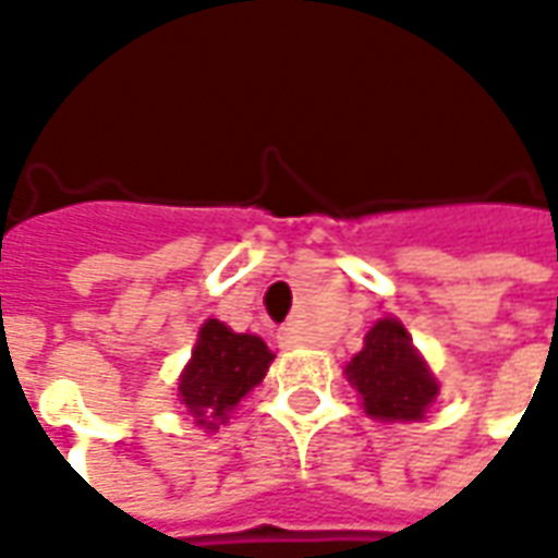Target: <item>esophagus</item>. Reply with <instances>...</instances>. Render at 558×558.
<instances>
[{"label": "esophagus", "instance_id": "esophagus-1", "mask_svg": "<svg viewBox=\"0 0 558 558\" xmlns=\"http://www.w3.org/2000/svg\"><path fill=\"white\" fill-rule=\"evenodd\" d=\"M287 338H290V331H287Z\"/></svg>", "mask_w": 558, "mask_h": 558}]
</instances>
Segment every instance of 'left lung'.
<instances>
[{
	"mask_svg": "<svg viewBox=\"0 0 558 558\" xmlns=\"http://www.w3.org/2000/svg\"><path fill=\"white\" fill-rule=\"evenodd\" d=\"M347 379L376 421H421L439 395V383L412 347L410 331L391 316L364 335L362 352L347 364Z\"/></svg>",
	"mask_w": 558,
	"mask_h": 558,
	"instance_id": "8db88e82",
	"label": "left lung"
}]
</instances>
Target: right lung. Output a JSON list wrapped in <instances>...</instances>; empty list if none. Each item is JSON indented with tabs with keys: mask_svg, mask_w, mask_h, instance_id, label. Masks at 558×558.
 Listing matches in <instances>:
<instances>
[{
	"mask_svg": "<svg viewBox=\"0 0 558 558\" xmlns=\"http://www.w3.org/2000/svg\"><path fill=\"white\" fill-rule=\"evenodd\" d=\"M275 352L268 350L266 340L256 335H235L220 319H206L191 362L179 376V400L191 415L196 427L218 430L244 395H251L263 376Z\"/></svg>",
	"mask_w": 558,
	"mask_h": 558,
	"instance_id": "1",
	"label": "right lung"
}]
</instances>
